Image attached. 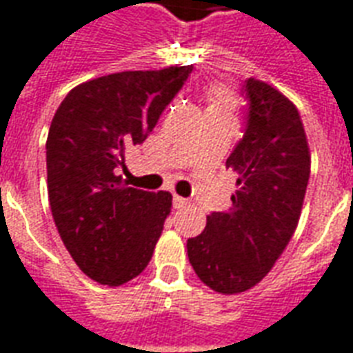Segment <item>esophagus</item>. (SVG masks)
I'll use <instances>...</instances> for the list:
<instances>
[{"instance_id": "34e87169", "label": "esophagus", "mask_w": 353, "mask_h": 353, "mask_svg": "<svg viewBox=\"0 0 353 353\" xmlns=\"http://www.w3.org/2000/svg\"><path fill=\"white\" fill-rule=\"evenodd\" d=\"M188 199H184V197H180V195H174L173 197V207L174 208H184L188 205Z\"/></svg>"}]
</instances>
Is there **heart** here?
Instances as JSON below:
<instances>
[{"instance_id":"b5f03b06","label":"heart","mask_w":353,"mask_h":353,"mask_svg":"<svg viewBox=\"0 0 353 353\" xmlns=\"http://www.w3.org/2000/svg\"><path fill=\"white\" fill-rule=\"evenodd\" d=\"M205 101H207V109H205L207 117H222L230 120H235L241 103L235 90L225 84H210L205 90Z\"/></svg>"}]
</instances>
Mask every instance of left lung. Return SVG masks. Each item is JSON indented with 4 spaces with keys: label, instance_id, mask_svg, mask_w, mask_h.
Returning <instances> with one entry per match:
<instances>
[{
    "label": "left lung",
    "instance_id": "left-lung-1",
    "mask_svg": "<svg viewBox=\"0 0 353 353\" xmlns=\"http://www.w3.org/2000/svg\"><path fill=\"white\" fill-rule=\"evenodd\" d=\"M248 128L225 167L239 174L233 207L207 216L188 239V258L203 284L222 295L250 290L282 256L301 218L310 148L299 110L280 90L248 79Z\"/></svg>",
    "mask_w": 353,
    "mask_h": 353
}]
</instances>
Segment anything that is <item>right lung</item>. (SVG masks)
<instances>
[{"mask_svg": "<svg viewBox=\"0 0 353 353\" xmlns=\"http://www.w3.org/2000/svg\"><path fill=\"white\" fill-rule=\"evenodd\" d=\"M192 65L122 71L74 86L46 137L48 201L65 248L86 276L122 285L154 254L173 207L169 192L123 184L128 145L143 143Z\"/></svg>", "mask_w": 353, "mask_h": 353, "instance_id": "1", "label": "right lung"}]
</instances>
